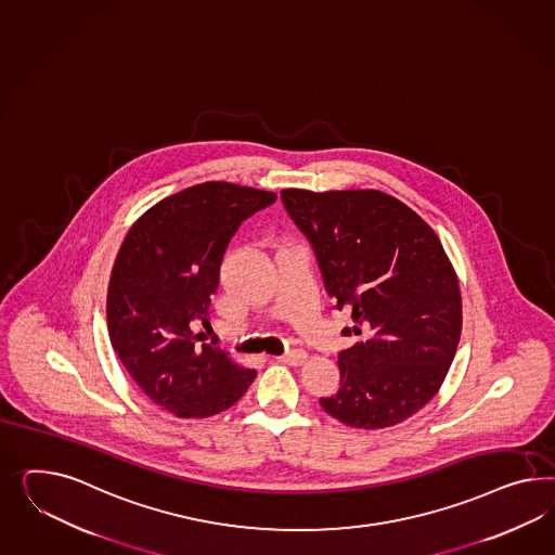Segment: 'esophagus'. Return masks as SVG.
<instances>
[{
	"mask_svg": "<svg viewBox=\"0 0 555 555\" xmlns=\"http://www.w3.org/2000/svg\"><path fill=\"white\" fill-rule=\"evenodd\" d=\"M308 359V354L300 349L289 350L285 352L284 357H280V361L285 364H301Z\"/></svg>",
	"mask_w": 555,
	"mask_h": 555,
	"instance_id": "esophagus-1",
	"label": "esophagus"
}]
</instances>
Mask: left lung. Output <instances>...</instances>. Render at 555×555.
Wrapping results in <instances>:
<instances>
[{
	"label": "left lung",
	"mask_w": 555,
	"mask_h": 555,
	"mask_svg": "<svg viewBox=\"0 0 555 555\" xmlns=\"http://www.w3.org/2000/svg\"><path fill=\"white\" fill-rule=\"evenodd\" d=\"M282 203L334 308L352 310L340 387L320 405L350 428L396 426L438 393L459 349V278L440 238L385 192L287 189Z\"/></svg>",
	"instance_id": "obj_1"
}]
</instances>
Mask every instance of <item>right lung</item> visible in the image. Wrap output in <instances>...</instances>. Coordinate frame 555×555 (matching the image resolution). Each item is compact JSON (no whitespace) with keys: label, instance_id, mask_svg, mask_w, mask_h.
<instances>
[{"label":"right lung","instance_id":"obj_1","mask_svg":"<svg viewBox=\"0 0 555 555\" xmlns=\"http://www.w3.org/2000/svg\"><path fill=\"white\" fill-rule=\"evenodd\" d=\"M275 198L229 182L196 184L145 210L121 243L107 292L109 338L131 379L166 412L208 417L254 383V369L233 363L192 324L208 322L241 222Z\"/></svg>","mask_w":555,"mask_h":555}]
</instances>
